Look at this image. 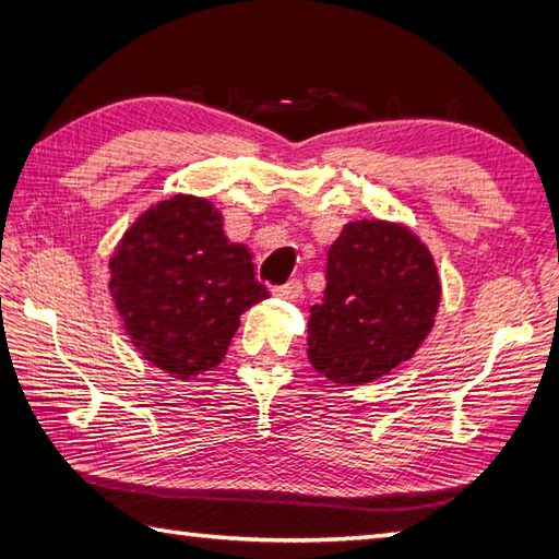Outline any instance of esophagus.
<instances>
[{
    "mask_svg": "<svg viewBox=\"0 0 559 559\" xmlns=\"http://www.w3.org/2000/svg\"><path fill=\"white\" fill-rule=\"evenodd\" d=\"M271 293L276 295V298H286V300H298L302 295V283L298 278H290L288 283H283V286L271 288Z\"/></svg>",
    "mask_w": 559,
    "mask_h": 559,
    "instance_id": "esophagus-1",
    "label": "esophagus"
}]
</instances>
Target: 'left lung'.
Instances as JSON below:
<instances>
[{
    "instance_id": "obj_1",
    "label": "left lung",
    "mask_w": 559,
    "mask_h": 559,
    "mask_svg": "<svg viewBox=\"0 0 559 559\" xmlns=\"http://www.w3.org/2000/svg\"><path fill=\"white\" fill-rule=\"evenodd\" d=\"M439 298L435 259L418 235L391 221H350L329 247L307 358L334 384L374 382L423 346Z\"/></svg>"
}]
</instances>
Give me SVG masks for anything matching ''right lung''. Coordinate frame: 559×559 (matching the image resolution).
<instances>
[{
    "mask_svg": "<svg viewBox=\"0 0 559 559\" xmlns=\"http://www.w3.org/2000/svg\"><path fill=\"white\" fill-rule=\"evenodd\" d=\"M110 295L141 358L175 379L216 367L240 314L266 300L249 249L209 199L175 194L141 213L110 259Z\"/></svg>",
    "mask_w": 559,
    "mask_h": 559,
    "instance_id": "obj_1",
    "label": "right lung"
}]
</instances>
